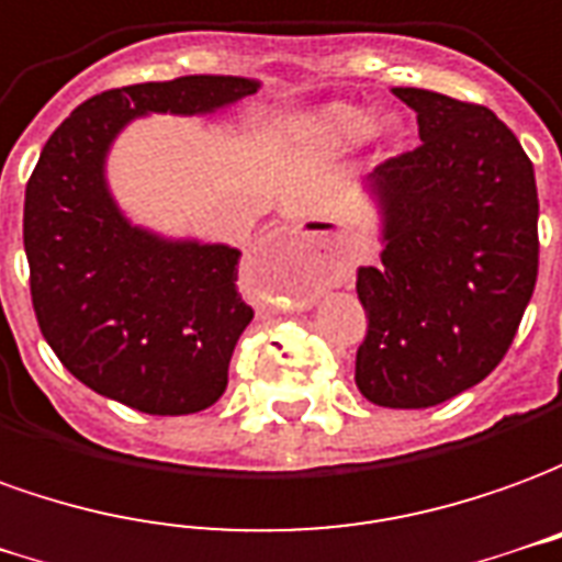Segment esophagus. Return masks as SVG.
I'll return each mask as SVG.
<instances>
[{"label":"esophagus","mask_w":562,"mask_h":562,"mask_svg":"<svg viewBox=\"0 0 562 562\" xmlns=\"http://www.w3.org/2000/svg\"><path fill=\"white\" fill-rule=\"evenodd\" d=\"M290 245L312 257L321 281L329 288H338L351 278L353 250L348 248V241L341 238V233L333 224H312L305 229H293Z\"/></svg>","instance_id":"esophagus-1"}]
</instances>
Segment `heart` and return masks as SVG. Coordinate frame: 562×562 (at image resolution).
Masks as SVG:
<instances>
[{
	"instance_id": "b5f03b06",
	"label": "heart",
	"mask_w": 562,
	"mask_h": 562,
	"mask_svg": "<svg viewBox=\"0 0 562 562\" xmlns=\"http://www.w3.org/2000/svg\"><path fill=\"white\" fill-rule=\"evenodd\" d=\"M372 130V121L363 109L348 105V102H333L326 109L314 111L302 117L293 133L314 150H341V147L357 145L366 133Z\"/></svg>"
}]
</instances>
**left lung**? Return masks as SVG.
<instances>
[{"label":"left lung","mask_w":562,"mask_h":562,"mask_svg":"<svg viewBox=\"0 0 562 562\" xmlns=\"http://www.w3.org/2000/svg\"><path fill=\"white\" fill-rule=\"evenodd\" d=\"M420 145L378 162V266L357 272L363 345L353 381L384 408H429L503 363L539 274L536 172L491 109L393 87Z\"/></svg>","instance_id":"8db88e82"}]
</instances>
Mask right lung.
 Here are the masks:
<instances>
[{
    "label": "right lung",
    "mask_w": 562,
    "mask_h": 562,
    "mask_svg": "<svg viewBox=\"0 0 562 562\" xmlns=\"http://www.w3.org/2000/svg\"><path fill=\"white\" fill-rule=\"evenodd\" d=\"M257 81L187 75L105 90L59 123L23 202V248L42 336L90 390L145 415H196L224 396L238 336V254L166 241L123 217L105 187L114 135L147 111L209 114Z\"/></svg>",
    "instance_id": "right-lung-1"
}]
</instances>
